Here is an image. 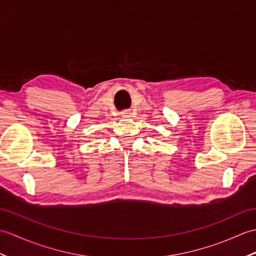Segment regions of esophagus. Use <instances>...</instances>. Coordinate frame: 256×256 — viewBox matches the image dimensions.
<instances>
[{"mask_svg":"<svg viewBox=\"0 0 256 256\" xmlns=\"http://www.w3.org/2000/svg\"><path fill=\"white\" fill-rule=\"evenodd\" d=\"M121 114H122L123 118H128L130 116V110H126V111H123Z\"/></svg>","mask_w":256,"mask_h":256,"instance_id":"1","label":"esophagus"}]
</instances>
